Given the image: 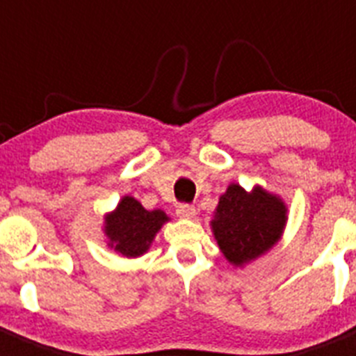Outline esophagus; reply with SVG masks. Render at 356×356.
<instances>
[{
    "mask_svg": "<svg viewBox=\"0 0 356 356\" xmlns=\"http://www.w3.org/2000/svg\"><path fill=\"white\" fill-rule=\"evenodd\" d=\"M176 213L180 217H185V219H191V217L196 216V209L191 203H180L178 209H176Z\"/></svg>",
    "mask_w": 356,
    "mask_h": 356,
    "instance_id": "1",
    "label": "esophagus"
}]
</instances>
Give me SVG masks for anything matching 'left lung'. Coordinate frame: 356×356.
<instances>
[{"mask_svg": "<svg viewBox=\"0 0 356 356\" xmlns=\"http://www.w3.org/2000/svg\"><path fill=\"white\" fill-rule=\"evenodd\" d=\"M287 209L280 197L257 187L246 193L232 184L219 197L212 221L213 235L226 259L235 266L266 253L282 235Z\"/></svg>", "mask_w": 356, "mask_h": 356, "instance_id": "left-lung-1", "label": "left lung"}]
</instances>
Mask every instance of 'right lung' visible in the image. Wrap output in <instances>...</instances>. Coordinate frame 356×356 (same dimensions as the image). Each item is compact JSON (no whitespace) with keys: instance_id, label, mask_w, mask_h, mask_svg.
I'll list each match as a JSON object with an SVG mask.
<instances>
[{"instance_id":"obj_1","label":"right lung","mask_w":356,"mask_h":356,"mask_svg":"<svg viewBox=\"0 0 356 356\" xmlns=\"http://www.w3.org/2000/svg\"><path fill=\"white\" fill-rule=\"evenodd\" d=\"M168 221L162 210H146L139 201L124 196L114 213L106 217L105 232L112 246L124 257H139L146 253L151 241Z\"/></svg>"}]
</instances>
